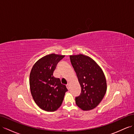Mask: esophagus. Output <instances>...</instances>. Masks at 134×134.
Wrapping results in <instances>:
<instances>
[{
    "mask_svg": "<svg viewBox=\"0 0 134 134\" xmlns=\"http://www.w3.org/2000/svg\"><path fill=\"white\" fill-rule=\"evenodd\" d=\"M66 87H67V88H68V90L70 89V87H69V85H66Z\"/></svg>",
    "mask_w": 134,
    "mask_h": 134,
    "instance_id": "obj_1",
    "label": "esophagus"
}]
</instances>
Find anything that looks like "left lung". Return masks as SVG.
<instances>
[{
    "label": "left lung",
    "instance_id": "left-lung-1",
    "mask_svg": "<svg viewBox=\"0 0 134 134\" xmlns=\"http://www.w3.org/2000/svg\"><path fill=\"white\" fill-rule=\"evenodd\" d=\"M71 63L81 87L75 103L83 110L96 108L107 91V81L101 68L90 57L79 54L70 56Z\"/></svg>",
    "mask_w": 134,
    "mask_h": 134
}]
</instances>
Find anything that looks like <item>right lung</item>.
I'll return each mask as SVG.
<instances>
[{"label": "right lung", "instance_id": "1", "mask_svg": "<svg viewBox=\"0 0 134 134\" xmlns=\"http://www.w3.org/2000/svg\"><path fill=\"white\" fill-rule=\"evenodd\" d=\"M64 57L54 53L46 55L38 60L31 69L29 79L31 95L37 105L44 110L58 109L68 91L60 79L53 75L57 63Z\"/></svg>", "mask_w": 134, "mask_h": 134}]
</instances>
